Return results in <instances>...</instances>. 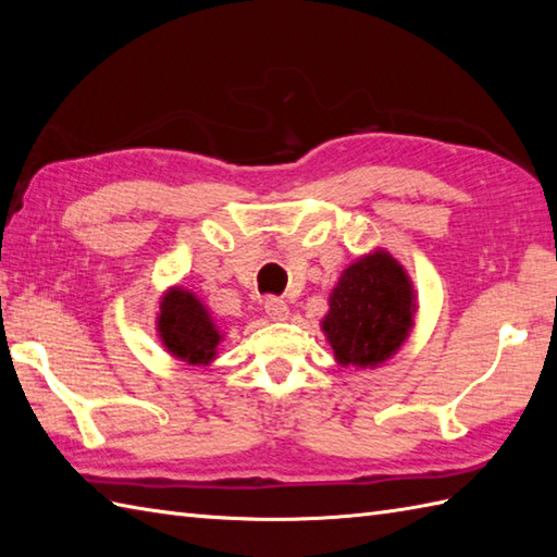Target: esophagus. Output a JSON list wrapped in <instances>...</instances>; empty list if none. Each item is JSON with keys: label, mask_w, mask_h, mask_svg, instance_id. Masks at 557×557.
<instances>
[{"label": "esophagus", "mask_w": 557, "mask_h": 557, "mask_svg": "<svg viewBox=\"0 0 557 557\" xmlns=\"http://www.w3.org/2000/svg\"><path fill=\"white\" fill-rule=\"evenodd\" d=\"M263 309H265L268 318H272V321H285V318L289 315L287 301L280 299V297H265Z\"/></svg>", "instance_id": "34e87169"}]
</instances>
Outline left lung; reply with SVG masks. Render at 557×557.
Instances as JSON below:
<instances>
[{
  "instance_id": "8db88e82",
  "label": "left lung",
  "mask_w": 557,
  "mask_h": 557,
  "mask_svg": "<svg viewBox=\"0 0 557 557\" xmlns=\"http://www.w3.org/2000/svg\"><path fill=\"white\" fill-rule=\"evenodd\" d=\"M413 321V289L393 256L375 251L351 263L330 294L323 321L342 366H375L393 357Z\"/></svg>"
}]
</instances>
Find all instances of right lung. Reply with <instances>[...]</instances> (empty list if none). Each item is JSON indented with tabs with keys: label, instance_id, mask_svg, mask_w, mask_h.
Masks as SVG:
<instances>
[{
	"label": "right lung",
	"instance_id": "1",
	"mask_svg": "<svg viewBox=\"0 0 557 557\" xmlns=\"http://www.w3.org/2000/svg\"><path fill=\"white\" fill-rule=\"evenodd\" d=\"M158 333L162 345L182 361L208 363L215 359L220 333L206 306L191 292L176 287L162 299Z\"/></svg>",
	"mask_w": 557,
	"mask_h": 557
}]
</instances>
